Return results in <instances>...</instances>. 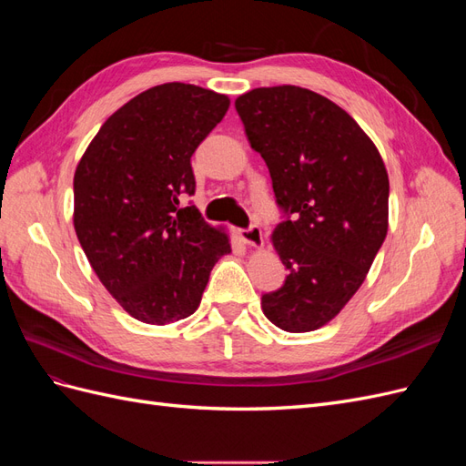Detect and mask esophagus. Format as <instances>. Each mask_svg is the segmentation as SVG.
Wrapping results in <instances>:
<instances>
[{"label":"esophagus","mask_w":466,"mask_h":466,"mask_svg":"<svg viewBox=\"0 0 466 466\" xmlns=\"http://www.w3.org/2000/svg\"><path fill=\"white\" fill-rule=\"evenodd\" d=\"M238 237H241V241L252 248H262L264 247V237L258 225H252L248 229H241L238 231Z\"/></svg>","instance_id":"obj_1"}]
</instances>
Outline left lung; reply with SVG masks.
Here are the masks:
<instances>
[{"instance_id":"obj_1","label":"left lung","mask_w":466,"mask_h":466,"mask_svg":"<svg viewBox=\"0 0 466 466\" xmlns=\"http://www.w3.org/2000/svg\"><path fill=\"white\" fill-rule=\"evenodd\" d=\"M235 108L291 216L270 237L289 274L262 295V311L286 332L317 330L354 298L387 237L383 157L344 108L315 91L258 87Z\"/></svg>"}]
</instances>
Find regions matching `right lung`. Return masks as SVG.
<instances>
[{"instance_id": "add662e5", "label": "right lung", "mask_w": 466, "mask_h": 466, "mask_svg": "<svg viewBox=\"0 0 466 466\" xmlns=\"http://www.w3.org/2000/svg\"><path fill=\"white\" fill-rule=\"evenodd\" d=\"M229 108V96L163 83L110 115L74 175V228L106 291L146 324L190 317L229 233L180 208L196 182L190 157Z\"/></svg>"}]
</instances>
